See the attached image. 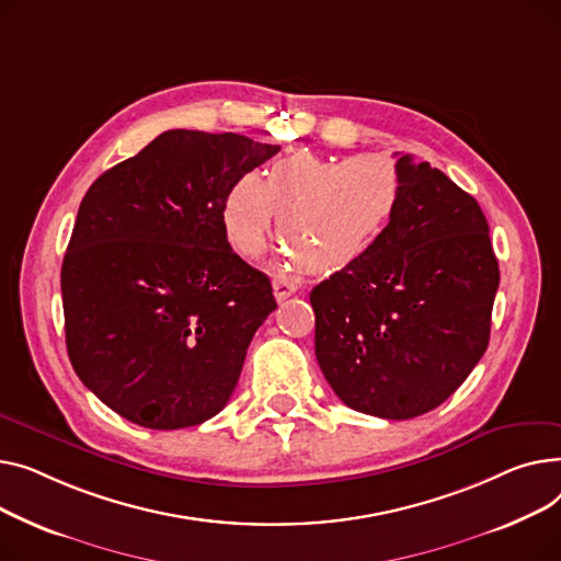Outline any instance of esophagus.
Returning a JSON list of instances; mask_svg holds the SVG:
<instances>
[{"label":"esophagus","mask_w":561,"mask_h":561,"mask_svg":"<svg viewBox=\"0 0 561 561\" xmlns=\"http://www.w3.org/2000/svg\"><path fill=\"white\" fill-rule=\"evenodd\" d=\"M296 289H299V285H296V280L287 278L285 274H276L274 276V296L278 301H285L287 296H291Z\"/></svg>","instance_id":"34e87169"}]
</instances>
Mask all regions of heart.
<instances>
[{
  "instance_id": "b5f03b06",
  "label": "heart",
  "mask_w": 561,
  "mask_h": 561,
  "mask_svg": "<svg viewBox=\"0 0 561 561\" xmlns=\"http://www.w3.org/2000/svg\"><path fill=\"white\" fill-rule=\"evenodd\" d=\"M403 179L385 156L321 158L294 153L265 176L242 174L224 199L228 242L257 255L274 233L291 244V265L340 272L369 253L399 210Z\"/></svg>"
}]
</instances>
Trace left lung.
Returning <instances> with one entry per match:
<instances>
[{
    "label": "left lung",
    "mask_w": 561,
    "mask_h": 561,
    "mask_svg": "<svg viewBox=\"0 0 561 561\" xmlns=\"http://www.w3.org/2000/svg\"><path fill=\"white\" fill-rule=\"evenodd\" d=\"M397 170L385 236L310 304L328 385L357 412L403 421L442 405L484 355L501 272L471 194L412 156Z\"/></svg>",
    "instance_id": "1"
}]
</instances>
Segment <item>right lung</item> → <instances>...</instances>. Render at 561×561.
<instances>
[{"label":"right lung","instance_id":"right-lung-1","mask_svg":"<svg viewBox=\"0 0 561 561\" xmlns=\"http://www.w3.org/2000/svg\"><path fill=\"white\" fill-rule=\"evenodd\" d=\"M278 151L174 128L85 192L60 270L65 344L81 382L119 416L179 431L228 403L276 299L230 249L224 199Z\"/></svg>","mask_w":561,"mask_h":561}]
</instances>
